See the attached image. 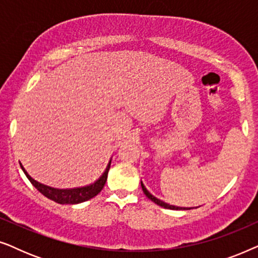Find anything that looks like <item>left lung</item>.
Here are the masks:
<instances>
[{
  "instance_id": "8db88e82",
  "label": "left lung",
  "mask_w": 258,
  "mask_h": 258,
  "mask_svg": "<svg viewBox=\"0 0 258 258\" xmlns=\"http://www.w3.org/2000/svg\"><path fill=\"white\" fill-rule=\"evenodd\" d=\"M141 186H142L143 192L146 194V196L148 197V199L153 201L154 203H156L157 206H160V207H162V208H165V209H171V210H190V209H191V208H183V207H177V206H171V204L165 203V202H163V201L158 200L157 197H155L154 195H151V194H150L149 191H148V189L146 188V186H144L142 181H141ZM196 208H197V207H196Z\"/></svg>"
}]
</instances>
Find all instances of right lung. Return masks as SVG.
Segmentation results:
<instances>
[{
    "mask_svg": "<svg viewBox=\"0 0 258 258\" xmlns=\"http://www.w3.org/2000/svg\"><path fill=\"white\" fill-rule=\"evenodd\" d=\"M110 163H111V160L109 161L104 172L102 174V176L97 179V181H95L89 185L80 186V188H73V189H57V188H52V186L42 184V183L35 181V179L28 174L26 169L23 168V165L21 163L20 164L23 172L26 174L27 178L29 179L31 184H33L35 188L42 194V195L47 197V199L54 201V202L59 203V204H79V203L86 202V201L96 196L97 194H100L101 190L103 189L105 182H107L108 171H109V168H110Z\"/></svg>",
    "mask_w": 258,
    "mask_h": 258,
    "instance_id": "right-lung-1",
    "label": "right lung"
}]
</instances>
